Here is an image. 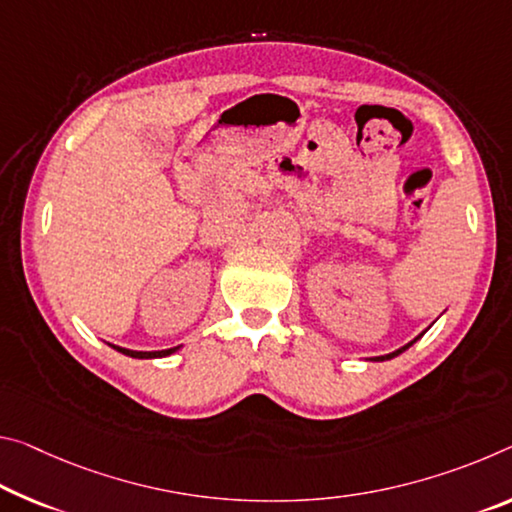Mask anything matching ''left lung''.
<instances>
[{
    "instance_id": "left-lung-1",
    "label": "left lung",
    "mask_w": 512,
    "mask_h": 512,
    "mask_svg": "<svg viewBox=\"0 0 512 512\" xmlns=\"http://www.w3.org/2000/svg\"><path fill=\"white\" fill-rule=\"evenodd\" d=\"M419 337H421V335H419ZM419 337H417V339H419ZM410 346H412V342L405 344L403 348H399V351H394V353H389V355H380V358H376V360H392V358H396V355H401V353L405 351V348H410Z\"/></svg>"
}]
</instances>
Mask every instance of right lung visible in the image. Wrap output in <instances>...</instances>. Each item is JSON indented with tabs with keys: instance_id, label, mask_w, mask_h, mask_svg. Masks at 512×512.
Returning a JSON list of instances; mask_svg holds the SVG:
<instances>
[{
	"instance_id": "1",
	"label": "right lung",
	"mask_w": 512,
	"mask_h": 512,
	"mask_svg": "<svg viewBox=\"0 0 512 512\" xmlns=\"http://www.w3.org/2000/svg\"><path fill=\"white\" fill-rule=\"evenodd\" d=\"M113 348H116V351H120V353L129 355V358H139V360L164 358V355H170V353L177 351V346H175V348H168V351H129V348H120V346H113Z\"/></svg>"
}]
</instances>
